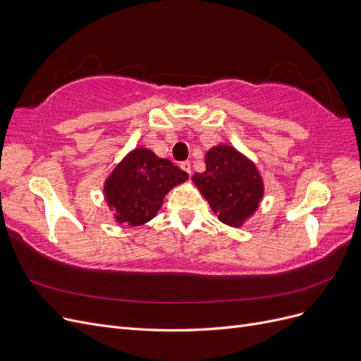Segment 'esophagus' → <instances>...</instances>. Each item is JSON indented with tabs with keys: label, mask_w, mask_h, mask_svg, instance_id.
Returning a JSON list of instances; mask_svg holds the SVG:
<instances>
[{
	"label": "esophagus",
	"mask_w": 361,
	"mask_h": 361,
	"mask_svg": "<svg viewBox=\"0 0 361 361\" xmlns=\"http://www.w3.org/2000/svg\"><path fill=\"white\" fill-rule=\"evenodd\" d=\"M180 169H182L183 171H187L188 174H191V164H190L188 161H183V162H180Z\"/></svg>",
	"instance_id": "esophagus-1"
}]
</instances>
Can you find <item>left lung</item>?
<instances>
[{"mask_svg": "<svg viewBox=\"0 0 361 361\" xmlns=\"http://www.w3.org/2000/svg\"><path fill=\"white\" fill-rule=\"evenodd\" d=\"M206 170L191 178L218 220L241 227L264 199V179L256 164L233 146L218 145L204 155Z\"/></svg>", "mask_w": 361, "mask_h": 361, "instance_id": "obj_1", "label": "left lung"}]
</instances>
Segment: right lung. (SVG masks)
<instances>
[{
	"label": "right lung",
	"instance_id": "1",
	"mask_svg": "<svg viewBox=\"0 0 361 361\" xmlns=\"http://www.w3.org/2000/svg\"><path fill=\"white\" fill-rule=\"evenodd\" d=\"M185 180L188 173L171 161L157 157L150 149L135 147L108 174L104 197L118 224L137 227L150 221L166 194Z\"/></svg>",
	"mask_w": 361,
	"mask_h": 361
}]
</instances>
